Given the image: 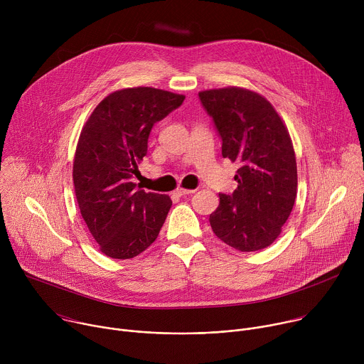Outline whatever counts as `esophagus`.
<instances>
[{
	"mask_svg": "<svg viewBox=\"0 0 364 364\" xmlns=\"http://www.w3.org/2000/svg\"><path fill=\"white\" fill-rule=\"evenodd\" d=\"M196 190H188V188H183V187H177L174 194L178 196V197H183V196H187V194H193Z\"/></svg>",
	"mask_w": 364,
	"mask_h": 364,
	"instance_id": "1",
	"label": "esophagus"
}]
</instances>
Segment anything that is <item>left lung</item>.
<instances>
[{
  "mask_svg": "<svg viewBox=\"0 0 364 364\" xmlns=\"http://www.w3.org/2000/svg\"><path fill=\"white\" fill-rule=\"evenodd\" d=\"M222 138V155L239 164L232 196L219 194L210 215L215 235L240 252L261 250L279 236L296 197V161L289 132L271 103L242 87L198 93Z\"/></svg>",
  "mask_w": 364,
  "mask_h": 364,
  "instance_id": "left-lung-1",
  "label": "left lung"
}]
</instances>
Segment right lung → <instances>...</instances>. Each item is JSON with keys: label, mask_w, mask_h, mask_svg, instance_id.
I'll return each instance as SVG.
<instances>
[{"label": "right lung", "mask_w": 364, "mask_h": 364, "mask_svg": "<svg viewBox=\"0 0 364 364\" xmlns=\"http://www.w3.org/2000/svg\"><path fill=\"white\" fill-rule=\"evenodd\" d=\"M184 95L128 87L108 95L86 121L76 146L73 183L80 215L102 253L131 259L157 239L170 207L167 194L145 193L134 178L155 122Z\"/></svg>", "instance_id": "add662e5"}]
</instances>
